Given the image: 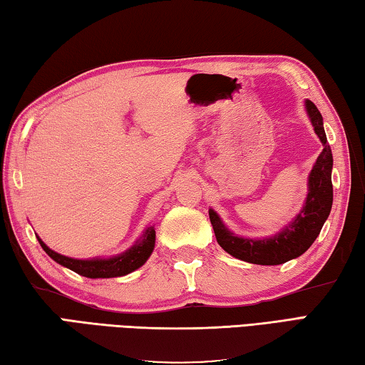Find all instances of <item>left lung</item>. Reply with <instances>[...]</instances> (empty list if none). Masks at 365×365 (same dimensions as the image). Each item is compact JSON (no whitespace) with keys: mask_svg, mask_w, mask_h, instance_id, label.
I'll use <instances>...</instances> for the list:
<instances>
[{"mask_svg":"<svg viewBox=\"0 0 365 365\" xmlns=\"http://www.w3.org/2000/svg\"><path fill=\"white\" fill-rule=\"evenodd\" d=\"M305 111L322 143V150L308 175V192L304 206L289 224L272 237L247 238L233 233L221 216L210 208V221L219 246L235 259L257 265H279L304 254L318 238L332 210V150L322 125V115L314 103L305 100Z\"/></svg>","mask_w":365,"mask_h":365,"instance_id":"1","label":"left lung"}]
</instances>
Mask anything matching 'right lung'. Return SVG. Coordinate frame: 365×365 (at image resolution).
<instances>
[{
    "mask_svg": "<svg viewBox=\"0 0 365 365\" xmlns=\"http://www.w3.org/2000/svg\"><path fill=\"white\" fill-rule=\"evenodd\" d=\"M38 242L47 252V256L53 259L55 262L63 265L70 270L82 274L86 278H118L135 272L136 268L143 267L150 257L155 246V230L154 227H148L143 235L136 240L133 246L127 251L115 254L111 257H92V259H74L63 256V254L55 252L51 250L38 235Z\"/></svg>",
    "mask_w": 365,
    "mask_h": 365,
    "instance_id": "1",
    "label": "right lung"
}]
</instances>
